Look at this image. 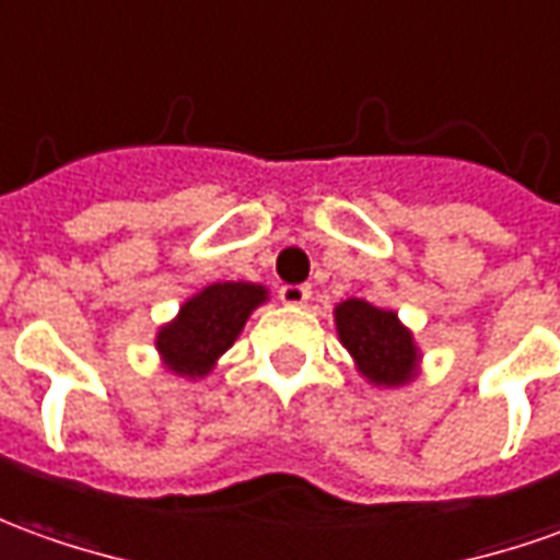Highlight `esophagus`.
<instances>
[{
  "label": "esophagus",
  "mask_w": 560,
  "mask_h": 560,
  "mask_svg": "<svg viewBox=\"0 0 560 560\" xmlns=\"http://www.w3.org/2000/svg\"><path fill=\"white\" fill-rule=\"evenodd\" d=\"M280 302L289 304V307H302V304L311 302V287H304V283H287V287H280Z\"/></svg>",
  "instance_id": "34e87169"
}]
</instances>
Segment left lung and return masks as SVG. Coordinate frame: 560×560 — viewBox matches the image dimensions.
Segmentation results:
<instances>
[{
	"mask_svg": "<svg viewBox=\"0 0 560 560\" xmlns=\"http://www.w3.org/2000/svg\"><path fill=\"white\" fill-rule=\"evenodd\" d=\"M341 345L350 350L360 372L377 387H399L418 369V347L393 311L362 299H347L335 307Z\"/></svg>",
	"mask_w": 560,
	"mask_h": 560,
	"instance_id": "left-lung-1",
	"label": "left lung"
}]
</instances>
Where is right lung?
Masks as SVG:
<instances>
[{"label": "right lung", "mask_w": 560, "mask_h": 560, "mask_svg": "<svg viewBox=\"0 0 560 560\" xmlns=\"http://www.w3.org/2000/svg\"><path fill=\"white\" fill-rule=\"evenodd\" d=\"M268 299L256 283H213L179 307V317L158 331V353L173 375L203 377L234 345L243 323Z\"/></svg>", "instance_id": "add662e5"}]
</instances>
